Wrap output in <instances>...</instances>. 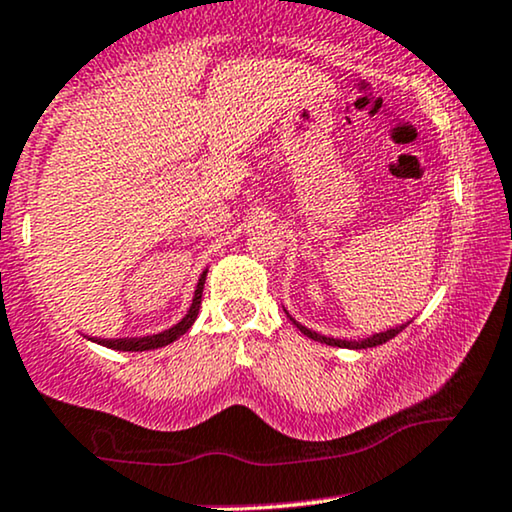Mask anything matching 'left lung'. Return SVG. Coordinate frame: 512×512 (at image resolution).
<instances>
[{"label":"left lung","mask_w":512,"mask_h":512,"mask_svg":"<svg viewBox=\"0 0 512 512\" xmlns=\"http://www.w3.org/2000/svg\"><path fill=\"white\" fill-rule=\"evenodd\" d=\"M283 312H286L288 315V319H291V322L298 326L300 329V334H305L307 338H312V341H319V343H326V346H334V348H350V350H365V348H374V346H381V343H386V341H391L393 336H398L400 331L405 329V326H408L410 322H405V324H398V326H393V329H386V331H379V334H369L367 338H331V336H324V334H317V331H312V329H307L305 324H300L298 319H295L291 312L286 310V307H283Z\"/></svg>","instance_id":"obj_1"}]
</instances>
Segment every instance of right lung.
<instances>
[{
    "mask_svg": "<svg viewBox=\"0 0 512 512\" xmlns=\"http://www.w3.org/2000/svg\"><path fill=\"white\" fill-rule=\"evenodd\" d=\"M205 279H207V269L200 274V279H197V286H195L193 300H190L188 312H186V315H183L181 322L174 324V326H169V329L159 331V334H152V336H133V338H90V341L100 343V346H104V348L123 350V353H143V350H155V348L169 346V343L178 341V338L186 334L190 326L195 324L197 312H200L202 288H205Z\"/></svg>",
    "mask_w": 512,
    "mask_h": 512,
    "instance_id": "1",
    "label": "right lung"
}]
</instances>
